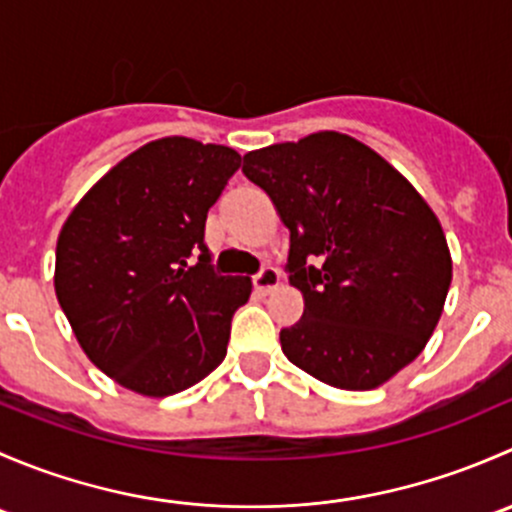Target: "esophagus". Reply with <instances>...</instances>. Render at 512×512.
Returning <instances> with one entry per match:
<instances>
[{
    "mask_svg": "<svg viewBox=\"0 0 512 512\" xmlns=\"http://www.w3.org/2000/svg\"><path fill=\"white\" fill-rule=\"evenodd\" d=\"M280 280L282 275L277 267H262V270L255 275V280H252V285H255L257 294H270L272 289L280 287Z\"/></svg>",
    "mask_w": 512,
    "mask_h": 512,
    "instance_id": "esophagus-1",
    "label": "esophagus"
}]
</instances>
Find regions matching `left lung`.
<instances>
[{
  "label": "left lung",
  "instance_id": "obj_1",
  "mask_svg": "<svg viewBox=\"0 0 512 512\" xmlns=\"http://www.w3.org/2000/svg\"><path fill=\"white\" fill-rule=\"evenodd\" d=\"M242 173L289 230V285L304 314L282 352L347 391L386 384L431 339L453 265L436 213L391 163L347 133L250 151Z\"/></svg>",
  "mask_w": 512,
  "mask_h": 512
}]
</instances>
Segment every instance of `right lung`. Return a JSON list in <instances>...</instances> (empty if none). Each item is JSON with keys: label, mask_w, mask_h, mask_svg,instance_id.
<instances>
[{"label": "right lung", "mask_w": 512, "mask_h": 512, "mask_svg": "<svg viewBox=\"0 0 512 512\" xmlns=\"http://www.w3.org/2000/svg\"><path fill=\"white\" fill-rule=\"evenodd\" d=\"M237 168L240 153L227 146L158 138L113 165L66 218L56 299L116 384L163 399L225 359L252 282L213 270L205 220ZM193 254L199 262L188 266Z\"/></svg>", "instance_id": "1"}]
</instances>
